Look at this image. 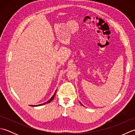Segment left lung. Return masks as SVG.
I'll return each mask as SVG.
<instances>
[{"label": "left lung", "instance_id": "8db88e82", "mask_svg": "<svg viewBox=\"0 0 135 135\" xmlns=\"http://www.w3.org/2000/svg\"><path fill=\"white\" fill-rule=\"evenodd\" d=\"M81 105H82V104H81Z\"/></svg>", "mask_w": 135, "mask_h": 135}]
</instances>
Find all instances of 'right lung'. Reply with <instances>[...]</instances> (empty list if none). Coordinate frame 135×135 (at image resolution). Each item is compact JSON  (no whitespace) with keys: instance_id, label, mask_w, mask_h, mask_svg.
Here are the masks:
<instances>
[{"instance_id":"1","label":"right lung","mask_w":135,"mask_h":135,"mask_svg":"<svg viewBox=\"0 0 135 135\" xmlns=\"http://www.w3.org/2000/svg\"><path fill=\"white\" fill-rule=\"evenodd\" d=\"M56 91H55V93H54V94H53V96L51 97V98L48 100L47 102H45V103H43V104H39V105H31V106H39V105H44V104H47V103H50L51 101H52V100H53V99H54V96H55V95H56Z\"/></svg>"}]
</instances>
